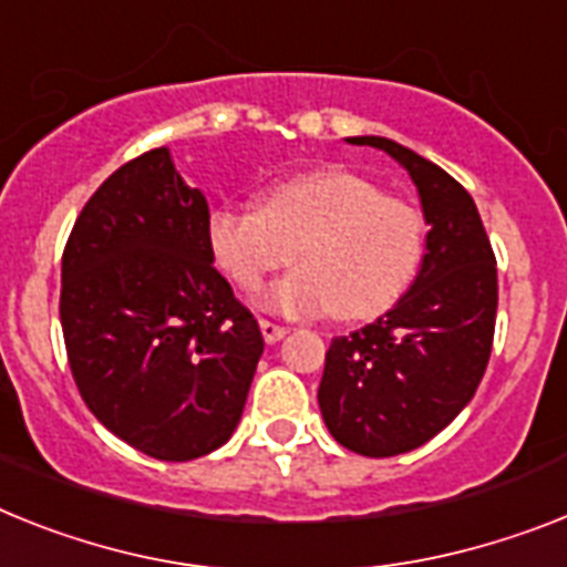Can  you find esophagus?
<instances>
[{"mask_svg": "<svg viewBox=\"0 0 567 567\" xmlns=\"http://www.w3.org/2000/svg\"><path fill=\"white\" fill-rule=\"evenodd\" d=\"M259 328H261V337H265V342H270V346L288 334V328L279 326V322H270V320H259Z\"/></svg>", "mask_w": 567, "mask_h": 567, "instance_id": "1", "label": "esophagus"}]
</instances>
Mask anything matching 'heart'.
Instances as JSON below:
<instances>
[{
	"label": "heart",
	"mask_w": 567,
	"mask_h": 567,
	"mask_svg": "<svg viewBox=\"0 0 567 567\" xmlns=\"http://www.w3.org/2000/svg\"><path fill=\"white\" fill-rule=\"evenodd\" d=\"M207 241L218 268L256 291L274 270L297 261L265 293L279 313L331 311L340 320H374L415 282L426 221L415 204L383 195L349 169H313L276 181L259 207H216Z\"/></svg>",
	"instance_id": "1"
}]
</instances>
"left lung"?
I'll return each instance as SVG.
<instances>
[{"label": "left lung", "instance_id": "left-lung-1", "mask_svg": "<svg viewBox=\"0 0 567 567\" xmlns=\"http://www.w3.org/2000/svg\"><path fill=\"white\" fill-rule=\"evenodd\" d=\"M403 166L430 225L415 282L398 306L334 337L320 380L322 421L337 444L389 458L426 444L473 401L496 331V256L458 181L389 137H346Z\"/></svg>", "mask_w": 567, "mask_h": 567}]
</instances>
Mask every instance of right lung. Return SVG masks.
<instances>
[{"label":"right lung","instance_id":"obj_1","mask_svg":"<svg viewBox=\"0 0 567 567\" xmlns=\"http://www.w3.org/2000/svg\"><path fill=\"white\" fill-rule=\"evenodd\" d=\"M207 198L169 150L85 202L63 254L60 322L85 406L158 461H193L239 426L265 340L213 268Z\"/></svg>","mask_w":567,"mask_h":567}]
</instances>
